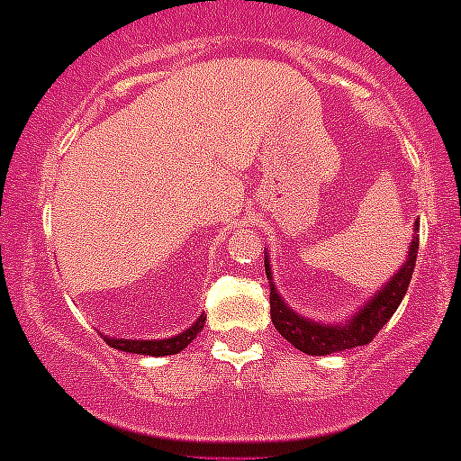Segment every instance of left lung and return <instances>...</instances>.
I'll use <instances>...</instances> for the list:
<instances>
[{
  "mask_svg": "<svg viewBox=\"0 0 461 461\" xmlns=\"http://www.w3.org/2000/svg\"><path fill=\"white\" fill-rule=\"evenodd\" d=\"M413 230H418V221ZM416 256L418 235L413 233L411 244H409V256L402 267L398 269V274H393L391 281L384 283V288H379L366 302V306L358 308L348 322L340 324H320L315 320L294 313L276 293V285L272 281V267H269V260H265V272L269 278V313H272L274 327L288 343H293L302 352L313 354V357H324V354L345 352V349L368 345L377 336L379 329L391 320L395 308L407 294L409 281H411L413 267H416Z\"/></svg>",
  "mask_w": 461,
  "mask_h": 461,
  "instance_id": "1",
  "label": "left lung"
}]
</instances>
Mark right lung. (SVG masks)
<instances>
[{
	"label": "right lung",
	"instance_id": "1",
	"mask_svg": "<svg viewBox=\"0 0 461 461\" xmlns=\"http://www.w3.org/2000/svg\"><path fill=\"white\" fill-rule=\"evenodd\" d=\"M205 322V315L196 320L187 331L178 333V336L162 338V340H128V338H109L104 336L109 348L121 349V352H132V354H146V357H167V354H178L192 343L196 333L203 329Z\"/></svg>",
	"mask_w": 461,
	"mask_h": 461
}]
</instances>
